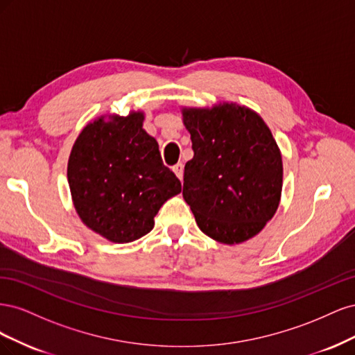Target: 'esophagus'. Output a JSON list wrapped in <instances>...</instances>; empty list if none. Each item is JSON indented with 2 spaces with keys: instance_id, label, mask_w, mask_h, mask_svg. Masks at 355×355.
<instances>
[{
  "instance_id": "esophagus-1",
  "label": "esophagus",
  "mask_w": 355,
  "mask_h": 355,
  "mask_svg": "<svg viewBox=\"0 0 355 355\" xmlns=\"http://www.w3.org/2000/svg\"><path fill=\"white\" fill-rule=\"evenodd\" d=\"M173 171H175V175L179 178V180L184 179V166H182V164L173 166Z\"/></svg>"
}]
</instances>
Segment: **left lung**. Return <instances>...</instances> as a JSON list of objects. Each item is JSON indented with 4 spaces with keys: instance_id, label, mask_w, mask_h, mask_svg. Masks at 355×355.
I'll use <instances>...</instances> for the list:
<instances>
[{
    "instance_id": "left-lung-1",
    "label": "left lung",
    "mask_w": 355,
    "mask_h": 355,
    "mask_svg": "<svg viewBox=\"0 0 355 355\" xmlns=\"http://www.w3.org/2000/svg\"><path fill=\"white\" fill-rule=\"evenodd\" d=\"M194 158L184 196L200 230L223 244L259 232L277 211L283 187L280 149L262 118L245 106L184 110Z\"/></svg>"
}]
</instances>
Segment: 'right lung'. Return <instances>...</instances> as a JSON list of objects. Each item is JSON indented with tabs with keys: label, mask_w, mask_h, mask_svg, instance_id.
I'll use <instances>...</instances> for the list:
<instances>
[{
	"label": "right lung",
	"mask_w": 355,
	"mask_h": 355,
	"mask_svg": "<svg viewBox=\"0 0 355 355\" xmlns=\"http://www.w3.org/2000/svg\"><path fill=\"white\" fill-rule=\"evenodd\" d=\"M144 114L99 118L75 141L68 182L81 220L114 243H130L154 228V216L182 185L163 164Z\"/></svg>",
	"instance_id": "obj_1"
}]
</instances>
